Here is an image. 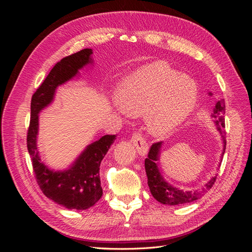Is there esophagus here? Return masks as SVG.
<instances>
[{
	"instance_id": "esophagus-1",
	"label": "esophagus",
	"mask_w": 252,
	"mask_h": 252,
	"mask_svg": "<svg viewBox=\"0 0 252 252\" xmlns=\"http://www.w3.org/2000/svg\"><path fill=\"white\" fill-rule=\"evenodd\" d=\"M131 142L140 156H146L148 152V144L140 133H134L131 138Z\"/></svg>"
}]
</instances>
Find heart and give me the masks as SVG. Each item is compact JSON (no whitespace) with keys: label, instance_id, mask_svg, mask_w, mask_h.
Masks as SVG:
<instances>
[{"label":"heart","instance_id":"b5f03b06","mask_svg":"<svg viewBox=\"0 0 252 252\" xmlns=\"http://www.w3.org/2000/svg\"><path fill=\"white\" fill-rule=\"evenodd\" d=\"M199 89L194 80L164 61L140 67L122 80L116 90L120 108L128 114L145 113L154 135L173 132L194 109Z\"/></svg>","mask_w":252,"mask_h":252}]
</instances>
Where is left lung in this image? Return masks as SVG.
<instances>
[{
	"label": "left lung",
	"mask_w": 252,
	"mask_h": 252,
	"mask_svg": "<svg viewBox=\"0 0 252 252\" xmlns=\"http://www.w3.org/2000/svg\"><path fill=\"white\" fill-rule=\"evenodd\" d=\"M209 95H212V93H208ZM211 118L213 119V123H215L219 132L222 135L223 139V151L222 157L225 154L226 149V138H225V102L224 100L218 101L216 106L212 109ZM163 142L155 143L150 147L149 154L147 158L145 159V170H146L147 179H148V186L150 189V192L155 199L162 203L164 205H181V204H188L199 200L208 190L215 184L217 180L216 177H212L210 181H208L204 187L200 190H193V191H188V190H183L179 187H175L171 185L170 183L167 182L163 175L161 174L158 167V161L159 159V155H161V147ZM222 162V159H220Z\"/></svg>",
	"instance_id": "8db88e82"
}]
</instances>
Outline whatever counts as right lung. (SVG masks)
Instances as JSON below:
<instances>
[{
	"instance_id": "right-lung-1",
	"label": "right lung",
	"mask_w": 252,
	"mask_h": 252,
	"mask_svg": "<svg viewBox=\"0 0 252 252\" xmlns=\"http://www.w3.org/2000/svg\"><path fill=\"white\" fill-rule=\"evenodd\" d=\"M93 53V49L86 48L61 60L36 89L30 105L32 118L27 134V148L37 184L48 199L67 209L86 210L102 197L100 165L116 140V135L106 134L89 144L67 169H51L42 162L37 149L39 113L55 100L59 86L79 75L85 66L94 64Z\"/></svg>"
}]
</instances>
